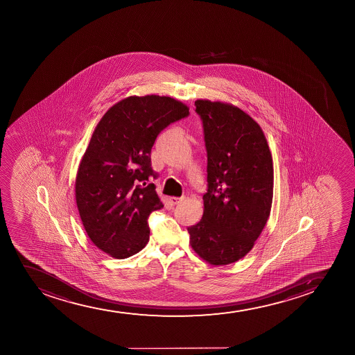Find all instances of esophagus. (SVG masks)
Returning <instances> with one entry per match:
<instances>
[{
	"instance_id": "1",
	"label": "esophagus",
	"mask_w": 355,
	"mask_h": 355,
	"mask_svg": "<svg viewBox=\"0 0 355 355\" xmlns=\"http://www.w3.org/2000/svg\"><path fill=\"white\" fill-rule=\"evenodd\" d=\"M169 202H171V205H173V206H175V205H179L182 200H184V198H176V196H171L169 198Z\"/></svg>"
}]
</instances>
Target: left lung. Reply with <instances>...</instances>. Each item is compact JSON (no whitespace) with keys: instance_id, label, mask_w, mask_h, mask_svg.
Segmentation results:
<instances>
[{"instance_id":"left-lung-1","label":"left lung","mask_w":355,"mask_h":355,"mask_svg":"<svg viewBox=\"0 0 355 355\" xmlns=\"http://www.w3.org/2000/svg\"><path fill=\"white\" fill-rule=\"evenodd\" d=\"M207 151L204 214L188 227L189 243L212 265L239 261L252 249L269 219L272 156L258 123L236 106L196 101Z\"/></svg>"}]
</instances>
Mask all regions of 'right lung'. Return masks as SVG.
<instances>
[{
	"label": "right lung",
	"mask_w": 355,
	"mask_h": 355,
	"mask_svg": "<svg viewBox=\"0 0 355 355\" xmlns=\"http://www.w3.org/2000/svg\"><path fill=\"white\" fill-rule=\"evenodd\" d=\"M184 103L155 94L131 96L99 121L76 178L78 211L98 249L124 259L149 241L148 218L163 204L156 194L151 148L159 132L186 119Z\"/></svg>",
	"instance_id": "right-lung-1"
}]
</instances>
